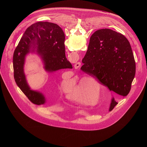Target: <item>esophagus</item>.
Returning a JSON list of instances; mask_svg holds the SVG:
<instances>
[{"label":"esophagus","instance_id":"esophagus-1","mask_svg":"<svg viewBox=\"0 0 147 147\" xmlns=\"http://www.w3.org/2000/svg\"><path fill=\"white\" fill-rule=\"evenodd\" d=\"M80 66H81V63L80 62H77V63H76L75 65H74V68L76 69H78L80 67Z\"/></svg>","mask_w":147,"mask_h":147}]
</instances>
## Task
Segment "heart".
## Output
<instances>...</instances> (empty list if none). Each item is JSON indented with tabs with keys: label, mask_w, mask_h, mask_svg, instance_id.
Wrapping results in <instances>:
<instances>
[{
	"label": "heart",
	"mask_w": 147,
	"mask_h": 147,
	"mask_svg": "<svg viewBox=\"0 0 147 147\" xmlns=\"http://www.w3.org/2000/svg\"><path fill=\"white\" fill-rule=\"evenodd\" d=\"M87 78H82L77 84V81H74L73 84L66 88V91L69 98L80 102H85L86 98H90L92 95V91L88 88L87 86ZM83 93H82L81 92Z\"/></svg>",
	"instance_id": "obj_1"
}]
</instances>
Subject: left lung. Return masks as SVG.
Wrapping results in <instances>:
<instances>
[{
    "mask_svg": "<svg viewBox=\"0 0 147 147\" xmlns=\"http://www.w3.org/2000/svg\"><path fill=\"white\" fill-rule=\"evenodd\" d=\"M81 70L96 78L119 96H127L136 74V62L131 45L123 35L105 28L91 36ZM117 104L112 98L110 109Z\"/></svg>",
    "mask_w": 147,
    "mask_h": 147,
    "instance_id": "1",
    "label": "left lung"
}]
</instances>
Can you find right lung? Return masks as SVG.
<instances>
[{
	"label": "right lung",
	"instance_id": "right-lung-1",
	"mask_svg": "<svg viewBox=\"0 0 147 147\" xmlns=\"http://www.w3.org/2000/svg\"><path fill=\"white\" fill-rule=\"evenodd\" d=\"M65 34L56 24L38 22L30 26L24 33L13 55L14 78L17 86L34 104L40 105L46 102L44 95L31 90L24 73L26 55L31 49H36L44 68L48 72L62 69H72L65 55Z\"/></svg>",
	"mask_w": 147,
	"mask_h": 147
}]
</instances>
